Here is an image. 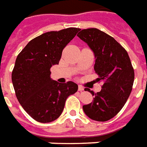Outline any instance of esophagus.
<instances>
[{"label":"esophagus","instance_id":"esophagus-1","mask_svg":"<svg viewBox=\"0 0 147 147\" xmlns=\"http://www.w3.org/2000/svg\"><path fill=\"white\" fill-rule=\"evenodd\" d=\"M78 90H79V91H83L84 88H83V86H78Z\"/></svg>","mask_w":147,"mask_h":147}]
</instances>
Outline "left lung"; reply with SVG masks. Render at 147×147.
I'll return each instance as SVG.
<instances>
[{
    "label": "left lung",
    "instance_id": "1",
    "mask_svg": "<svg viewBox=\"0 0 147 147\" xmlns=\"http://www.w3.org/2000/svg\"><path fill=\"white\" fill-rule=\"evenodd\" d=\"M77 36L94 52L97 81L103 82L102 90L97 94L86 88L94 98L83 105V111L92 120L107 121L121 110L131 92L135 72L131 60L120 43L97 28L82 30Z\"/></svg>",
    "mask_w": 147,
    "mask_h": 147
}]
</instances>
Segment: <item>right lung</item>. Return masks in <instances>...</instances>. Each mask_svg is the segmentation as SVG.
<instances>
[{
  "instance_id": "1",
  "label": "right lung",
  "mask_w": 147,
  "mask_h": 147,
  "mask_svg": "<svg viewBox=\"0 0 147 147\" xmlns=\"http://www.w3.org/2000/svg\"><path fill=\"white\" fill-rule=\"evenodd\" d=\"M79 28L49 31L34 38L19 53L11 73L16 95L34 120L49 123L61 116L66 99L78 90L71 81L59 83L50 78V68L59 64L64 48Z\"/></svg>"
}]
</instances>
